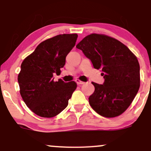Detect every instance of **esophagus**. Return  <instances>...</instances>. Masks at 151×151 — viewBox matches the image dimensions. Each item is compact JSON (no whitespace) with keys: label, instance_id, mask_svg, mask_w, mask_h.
<instances>
[{"label":"esophagus","instance_id":"34e87169","mask_svg":"<svg viewBox=\"0 0 151 151\" xmlns=\"http://www.w3.org/2000/svg\"><path fill=\"white\" fill-rule=\"evenodd\" d=\"M76 82H77V84H79V85H81V84H84V81H81L79 80V79H77V80H76Z\"/></svg>","mask_w":151,"mask_h":151}]
</instances>
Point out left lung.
I'll return each mask as SVG.
<instances>
[{
	"label": "left lung",
	"mask_w": 151,
	"mask_h": 151,
	"mask_svg": "<svg viewBox=\"0 0 151 151\" xmlns=\"http://www.w3.org/2000/svg\"><path fill=\"white\" fill-rule=\"evenodd\" d=\"M102 72L103 84L95 90L89 104L104 117L121 115L132 103L140 87V65L136 57L120 41L104 35L91 34L76 46Z\"/></svg>",
	"instance_id": "obj_1"
}]
</instances>
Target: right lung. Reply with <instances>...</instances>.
Instances as JSON below:
<instances>
[{
  "mask_svg": "<svg viewBox=\"0 0 151 151\" xmlns=\"http://www.w3.org/2000/svg\"><path fill=\"white\" fill-rule=\"evenodd\" d=\"M77 34L59 35L43 41L23 60L18 81L27 106L41 117L57 116L68 105L77 84L54 81L65 65L66 57L75 45Z\"/></svg>",
  "mask_w": 151,
  "mask_h": 151,
  "instance_id": "add662e5",
  "label": "right lung"
}]
</instances>
